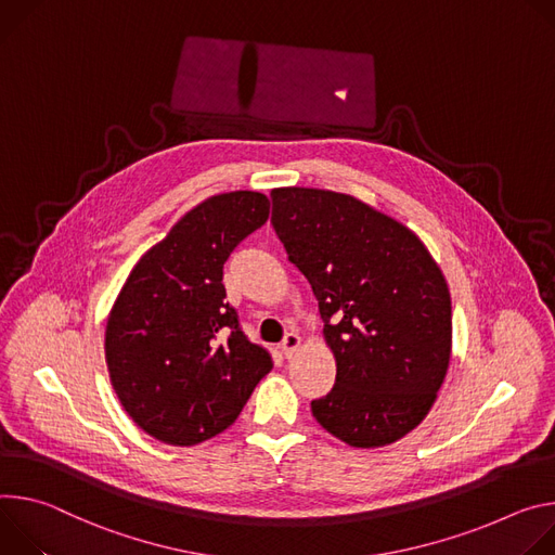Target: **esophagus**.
Here are the masks:
<instances>
[{"instance_id":"esophagus-1","label":"esophagus","mask_w":555,"mask_h":555,"mask_svg":"<svg viewBox=\"0 0 555 555\" xmlns=\"http://www.w3.org/2000/svg\"><path fill=\"white\" fill-rule=\"evenodd\" d=\"M301 346V337L297 333H286V337L282 339V352L286 359H293V354L299 350Z\"/></svg>"}]
</instances>
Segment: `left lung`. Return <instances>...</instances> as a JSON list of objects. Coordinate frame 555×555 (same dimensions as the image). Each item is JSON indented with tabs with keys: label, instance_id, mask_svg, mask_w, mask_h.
<instances>
[{
	"label": "left lung",
	"instance_id": "left-lung-1",
	"mask_svg": "<svg viewBox=\"0 0 555 555\" xmlns=\"http://www.w3.org/2000/svg\"><path fill=\"white\" fill-rule=\"evenodd\" d=\"M273 229L309 280L335 354L318 423L352 448L403 439L437 401L452 354L448 282L414 231L348 194L271 192Z\"/></svg>",
	"mask_w": 555,
	"mask_h": 555
}]
</instances>
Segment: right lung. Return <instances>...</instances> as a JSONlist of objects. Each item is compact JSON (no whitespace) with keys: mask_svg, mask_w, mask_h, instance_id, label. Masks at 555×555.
<instances>
[{"mask_svg":"<svg viewBox=\"0 0 555 555\" xmlns=\"http://www.w3.org/2000/svg\"><path fill=\"white\" fill-rule=\"evenodd\" d=\"M269 218L260 192H229L184 214L137 262L105 326L112 388L150 437L196 446L237 418L271 371L222 284L235 246Z\"/></svg>","mask_w":555,"mask_h":555,"instance_id":"right-lung-1","label":"right lung"}]
</instances>
